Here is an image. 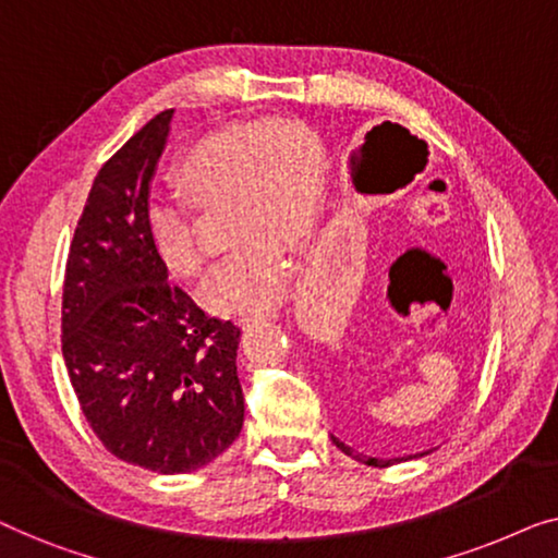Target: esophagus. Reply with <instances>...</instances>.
Wrapping results in <instances>:
<instances>
[{"mask_svg":"<svg viewBox=\"0 0 558 558\" xmlns=\"http://www.w3.org/2000/svg\"><path fill=\"white\" fill-rule=\"evenodd\" d=\"M271 317H277V315H271V312H248V315H241L239 317V325L254 327V325L266 323V319H271Z\"/></svg>","mask_w":558,"mask_h":558,"instance_id":"esophagus-1","label":"esophagus"}]
</instances>
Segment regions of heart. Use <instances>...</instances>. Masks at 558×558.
I'll return each instance as SVG.
<instances>
[{"label": "heart", "mask_w": 558, "mask_h": 558, "mask_svg": "<svg viewBox=\"0 0 558 558\" xmlns=\"http://www.w3.org/2000/svg\"><path fill=\"white\" fill-rule=\"evenodd\" d=\"M178 190L201 213L228 208V241L239 251L213 274L203 300L216 312H264L284 300L294 248L315 226L323 182L317 136L294 119L243 124L205 136L178 167ZM159 262L182 279L208 266L182 203L147 213Z\"/></svg>", "instance_id": "obj_1"}]
</instances>
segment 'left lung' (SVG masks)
<instances>
[{
	"label": "left lung",
	"instance_id": "obj_1",
	"mask_svg": "<svg viewBox=\"0 0 558 558\" xmlns=\"http://www.w3.org/2000/svg\"><path fill=\"white\" fill-rule=\"evenodd\" d=\"M330 439H332V445L340 449V452H345L348 457H353V460L363 462V464H371V468H388V464H396V462H401V460H414V457H424V454H429V449H426V452H418V454H409V457H391V460H384V457H371V454L355 452L353 447L345 445V441H340L338 437H335V434H330Z\"/></svg>",
	"mask_w": 558,
	"mask_h": 558
}]
</instances>
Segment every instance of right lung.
<instances>
[{
  "instance_id": "right-lung-1",
  "label": "right lung",
  "mask_w": 558,
  "mask_h": 558,
  "mask_svg": "<svg viewBox=\"0 0 558 558\" xmlns=\"http://www.w3.org/2000/svg\"><path fill=\"white\" fill-rule=\"evenodd\" d=\"M172 113H157L98 170L63 284V357L90 429L119 460L159 475L205 468L243 426L241 327L172 284L149 239Z\"/></svg>"
}]
</instances>
